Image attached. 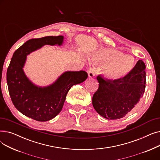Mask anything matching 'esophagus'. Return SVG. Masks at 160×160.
<instances>
[{"label": "esophagus", "instance_id": "1", "mask_svg": "<svg viewBox=\"0 0 160 160\" xmlns=\"http://www.w3.org/2000/svg\"><path fill=\"white\" fill-rule=\"evenodd\" d=\"M88 77L89 78H93L95 77V71L94 69H89L88 71Z\"/></svg>", "mask_w": 160, "mask_h": 160}]
</instances>
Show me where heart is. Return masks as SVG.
Listing matches in <instances>:
<instances>
[{"mask_svg":"<svg viewBox=\"0 0 160 160\" xmlns=\"http://www.w3.org/2000/svg\"><path fill=\"white\" fill-rule=\"evenodd\" d=\"M94 60L105 65L102 69L104 77L111 80H119L133 70L135 60L130 55H124L121 51L113 49H102L93 56Z\"/></svg>","mask_w":160,"mask_h":160,"instance_id":"obj_1","label":"heart"}]
</instances>
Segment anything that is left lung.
<instances>
[{
    "instance_id": "left-lung-1",
    "label": "left lung",
    "mask_w": 160,
    "mask_h": 160,
    "mask_svg": "<svg viewBox=\"0 0 160 160\" xmlns=\"http://www.w3.org/2000/svg\"><path fill=\"white\" fill-rule=\"evenodd\" d=\"M145 63L139 60L121 80H108L98 75L99 87L92 98L96 112L109 120L122 118L131 112L145 92Z\"/></svg>"
}]
</instances>
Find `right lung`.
I'll use <instances>...</instances> for the list:
<instances>
[{
	"label": "right lung",
	"mask_w": 160,
	"mask_h": 160,
	"mask_svg": "<svg viewBox=\"0 0 160 160\" xmlns=\"http://www.w3.org/2000/svg\"><path fill=\"white\" fill-rule=\"evenodd\" d=\"M63 39V36H59L28 40L14 52L7 70L8 91L14 106L25 116L38 121L54 118L61 112L71 88L88 78L84 71H66L52 84L40 87L25 74L23 67L27 55L45 45L60 46Z\"/></svg>",
	"instance_id": "add662e5"
}]
</instances>
